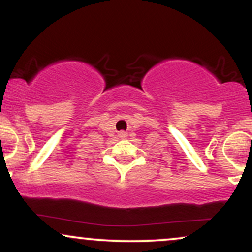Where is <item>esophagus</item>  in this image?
Here are the masks:
<instances>
[{
  "mask_svg": "<svg viewBox=\"0 0 252 252\" xmlns=\"http://www.w3.org/2000/svg\"><path fill=\"white\" fill-rule=\"evenodd\" d=\"M118 135H119L120 138H126V136H127V132H125V131H120L119 133H118Z\"/></svg>",
  "mask_w": 252,
  "mask_h": 252,
  "instance_id": "1",
  "label": "esophagus"
}]
</instances>
